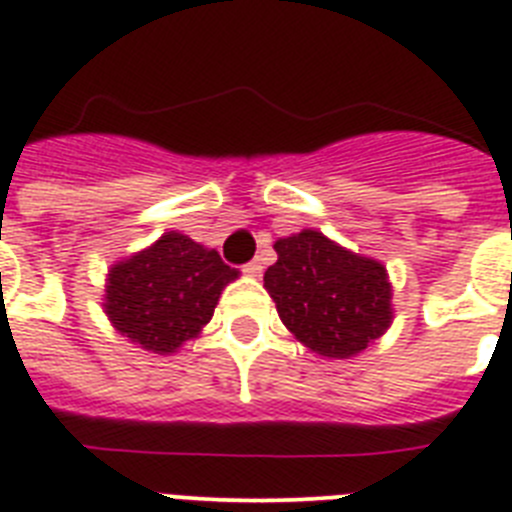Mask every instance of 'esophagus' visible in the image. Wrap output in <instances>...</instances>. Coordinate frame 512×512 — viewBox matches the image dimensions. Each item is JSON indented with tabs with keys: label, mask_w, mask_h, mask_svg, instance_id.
Masks as SVG:
<instances>
[{
	"label": "esophagus",
	"mask_w": 512,
	"mask_h": 512,
	"mask_svg": "<svg viewBox=\"0 0 512 512\" xmlns=\"http://www.w3.org/2000/svg\"><path fill=\"white\" fill-rule=\"evenodd\" d=\"M261 261L259 259H253V261H248V264H243V272L245 275H251V277H259L261 275Z\"/></svg>",
	"instance_id": "34e87169"
}]
</instances>
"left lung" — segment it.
Returning <instances> with one entry per match:
<instances>
[{"mask_svg": "<svg viewBox=\"0 0 512 512\" xmlns=\"http://www.w3.org/2000/svg\"><path fill=\"white\" fill-rule=\"evenodd\" d=\"M264 288L282 325L322 357L349 359L391 325V282L378 261L346 251L322 232L275 243Z\"/></svg>", "mask_w": 512, "mask_h": 512, "instance_id": "left-lung-1", "label": "left lung"}]
</instances>
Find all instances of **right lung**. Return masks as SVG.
I'll list each match as a JSON object with an SVG mask.
<instances>
[{
    "instance_id": "1",
    "label": "right lung",
    "mask_w": 512,
    "mask_h": 512,
    "mask_svg": "<svg viewBox=\"0 0 512 512\" xmlns=\"http://www.w3.org/2000/svg\"><path fill=\"white\" fill-rule=\"evenodd\" d=\"M237 272L179 232L110 269L105 314L142 349L169 354L214 317L222 288Z\"/></svg>"
}]
</instances>
